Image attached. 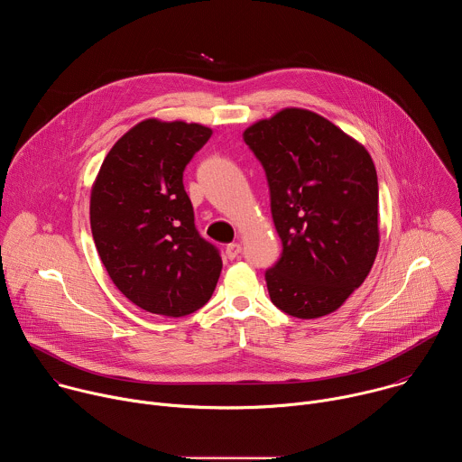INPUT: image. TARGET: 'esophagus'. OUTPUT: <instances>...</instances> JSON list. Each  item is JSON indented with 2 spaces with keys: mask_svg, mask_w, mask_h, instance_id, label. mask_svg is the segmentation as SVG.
I'll return each instance as SVG.
<instances>
[{
  "mask_svg": "<svg viewBox=\"0 0 462 462\" xmlns=\"http://www.w3.org/2000/svg\"><path fill=\"white\" fill-rule=\"evenodd\" d=\"M225 254H226L228 259H236V257L241 254V245H239V243H230V245H226Z\"/></svg>",
  "mask_w": 462,
  "mask_h": 462,
  "instance_id": "1",
  "label": "esophagus"
}]
</instances>
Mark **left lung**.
I'll list each match as a JSON object with an SVG mask.
<instances>
[{
    "mask_svg": "<svg viewBox=\"0 0 462 462\" xmlns=\"http://www.w3.org/2000/svg\"><path fill=\"white\" fill-rule=\"evenodd\" d=\"M265 170L283 245L265 273L273 303L301 319L335 312L367 278L380 243L367 150L327 118L287 107L245 129Z\"/></svg>",
    "mask_w": 462,
    "mask_h": 462,
    "instance_id": "1",
    "label": "left lung"
}]
</instances>
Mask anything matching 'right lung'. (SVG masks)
Instances as JSON below:
<instances>
[{"mask_svg":"<svg viewBox=\"0 0 462 462\" xmlns=\"http://www.w3.org/2000/svg\"><path fill=\"white\" fill-rule=\"evenodd\" d=\"M212 129L148 118L106 155L91 189V232L116 289L137 307L179 318L214 294L223 261L193 223L182 171Z\"/></svg>","mask_w":462,"mask_h":462,"instance_id":"obj_1","label":"right lung"}]
</instances>
